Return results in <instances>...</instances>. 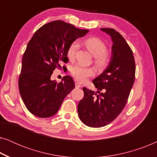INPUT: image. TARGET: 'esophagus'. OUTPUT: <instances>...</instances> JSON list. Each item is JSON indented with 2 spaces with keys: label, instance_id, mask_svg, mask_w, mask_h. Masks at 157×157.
Segmentation results:
<instances>
[{
  "label": "esophagus",
  "instance_id": "obj_1",
  "mask_svg": "<svg viewBox=\"0 0 157 157\" xmlns=\"http://www.w3.org/2000/svg\"><path fill=\"white\" fill-rule=\"evenodd\" d=\"M75 86H76V88H80V87H81V84H79V83H77V82L75 83Z\"/></svg>",
  "mask_w": 157,
  "mask_h": 157
}]
</instances>
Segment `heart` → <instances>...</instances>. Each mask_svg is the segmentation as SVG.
I'll use <instances>...</instances> for the list:
<instances>
[{
    "label": "heart",
    "instance_id": "1",
    "mask_svg": "<svg viewBox=\"0 0 157 157\" xmlns=\"http://www.w3.org/2000/svg\"><path fill=\"white\" fill-rule=\"evenodd\" d=\"M84 44L88 51L95 57L94 62L98 68H104L108 65L110 61V56L106 52L107 46L104 42L98 38H89L85 40ZM78 48V43L76 40L72 42L68 46L66 54L68 59L71 61L74 59ZM70 72L72 76L80 82H84L94 74L91 68L80 65L73 66L71 68Z\"/></svg>",
    "mask_w": 157,
    "mask_h": 157
}]
</instances>
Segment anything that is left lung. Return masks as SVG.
Masks as SVG:
<instances>
[{"label": "left lung", "instance_id": "left-lung-1", "mask_svg": "<svg viewBox=\"0 0 157 157\" xmlns=\"http://www.w3.org/2000/svg\"><path fill=\"white\" fill-rule=\"evenodd\" d=\"M113 41L109 65L93 83L97 92L83 87V98L78 103V113L90 127H102L112 122L126 106L135 79L134 57L123 36L113 29H101Z\"/></svg>", "mask_w": 157, "mask_h": 157}]
</instances>
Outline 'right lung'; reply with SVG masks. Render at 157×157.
Returning a JSON list of instances; mask_svg holds the SVG:
<instances>
[{
  "instance_id": "right-lung-1",
  "label": "right lung",
  "mask_w": 157,
  "mask_h": 157,
  "mask_svg": "<svg viewBox=\"0 0 157 157\" xmlns=\"http://www.w3.org/2000/svg\"><path fill=\"white\" fill-rule=\"evenodd\" d=\"M88 32L58 20L44 25L32 36L23 53L18 78L21 98L32 114L40 118L55 115L64 98L74 89L70 76L59 83L51 81V76L56 68H62L61 63L68 62L69 45Z\"/></svg>"
}]
</instances>
